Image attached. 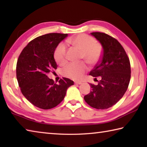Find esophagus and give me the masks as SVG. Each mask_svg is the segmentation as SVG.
Returning <instances> with one entry per match:
<instances>
[{
	"mask_svg": "<svg viewBox=\"0 0 147 147\" xmlns=\"http://www.w3.org/2000/svg\"><path fill=\"white\" fill-rule=\"evenodd\" d=\"M74 84H82V82H79V81H76V82H74Z\"/></svg>",
	"mask_w": 147,
	"mask_h": 147,
	"instance_id": "1",
	"label": "esophagus"
}]
</instances>
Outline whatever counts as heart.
Returning a JSON list of instances; mask_svg holds the SVG:
<instances>
[{
	"mask_svg": "<svg viewBox=\"0 0 147 147\" xmlns=\"http://www.w3.org/2000/svg\"><path fill=\"white\" fill-rule=\"evenodd\" d=\"M68 43L76 46L82 51L81 58L91 65L95 64L101 56L100 45L96 43L95 39L87 34H79L69 39ZM67 47L63 43H60L56 47L54 53L56 61L63 65L67 61ZM87 65L84 62L71 63L62 69L63 75L67 78L79 80L82 78L87 70Z\"/></svg>",
	"mask_w": 147,
	"mask_h": 147,
	"instance_id": "heart-1",
	"label": "heart"
}]
</instances>
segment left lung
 I'll list each match as a JSON object with an SVG mask.
<instances>
[{
  "label": "left lung",
  "mask_w": 147,
  "mask_h": 147,
  "mask_svg": "<svg viewBox=\"0 0 147 147\" xmlns=\"http://www.w3.org/2000/svg\"><path fill=\"white\" fill-rule=\"evenodd\" d=\"M91 35L100 43L103 54L89 75L101 79L97 85L90 84L91 91L84 96V100L94 108L104 109L115 104L127 90L131 77L130 63L117 39L102 32H92Z\"/></svg>",
  "instance_id": "obj_1"
}]
</instances>
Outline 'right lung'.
I'll return each mask as SVG.
<instances>
[{"instance_id":"1","label":"right lung","mask_w":147,"mask_h":147,"mask_svg":"<svg viewBox=\"0 0 147 147\" xmlns=\"http://www.w3.org/2000/svg\"><path fill=\"white\" fill-rule=\"evenodd\" d=\"M67 34L51 33L39 36L27 45L17 63V79L22 93L30 102L41 109L53 108L63 100L67 89L74 84L63 78L54 84L48 74L56 69L55 49Z\"/></svg>"}]
</instances>
